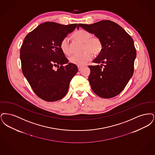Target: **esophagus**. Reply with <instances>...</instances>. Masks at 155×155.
<instances>
[{
    "instance_id": "1",
    "label": "esophagus",
    "mask_w": 155,
    "mask_h": 155,
    "mask_svg": "<svg viewBox=\"0 0 155 155\" xmlns=\"http://www.w3.org/2000/svg\"><path fill=\"white\" fill-rule=\"evenodd\" d=\"M78 70H79V71H81L83 67H82L81 66H78Z\"/></svg>"
}]
</instances>
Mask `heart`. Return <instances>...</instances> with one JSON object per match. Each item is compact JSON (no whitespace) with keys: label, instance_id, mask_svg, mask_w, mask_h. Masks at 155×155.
<instances>
[{"label":"heart","instance_id":"1","mask_svg":"<svg viewBox=\"0 0 155 155\" xmlns=\"http://www.w3.org/2000/svg\"><path fill=\"white\" fill-rule=\"evenodd\" d=\"M91 35L86 30L80 29L74 34V37L78 41L84 43L83 50L81 54H74L72 55L69 61L71 63L78 66H83L93 57V53H100L102 48V43L100 39L95 36L91 37ZM60 48L62 51L65 54H70L69 46V39L67 37L64 38L60 43Z\"/></svg>","mask_w":155,"mask_h":155}]
</instances>
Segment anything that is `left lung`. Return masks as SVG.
<instances>
[{"instance_id":"8db88e82","label":"left lung","mask_w":155,"mask_h":155,"mask_svg":"<svg viewBox=\"0 0 155 155\" xmlns=\"http://www.w3.org/2000/svg\"><path fill=\"white\" fill-rule=\"evenodd\" d=\"M79 27L94 34L102 43L100 54L93 61L101 65L88 66V81L93 91L105 98L119 94L134 73L136 50L133 39L119 25L110 20L79 24Z\"/></svg>"}]
</instances>
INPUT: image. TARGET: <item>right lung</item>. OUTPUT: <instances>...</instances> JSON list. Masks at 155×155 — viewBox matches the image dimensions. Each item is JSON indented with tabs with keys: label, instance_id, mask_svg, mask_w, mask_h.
<instances>
[{
	"label": "right lung",
	"instance_id": "add662e5",
	"mask_svg": "<svg viewBox=\"0 0 155 155\" xmlns=\"http://www.w3.org/2000/svg\"><path fill=\"white\" fill-rule=\"evenodd\" d=\"M77 25L46 22L28 34L22 43L20 50L22 73L35 93L45 101L62 99L78 71L76 65L68 63L60 48L61 41L74 31Z\"/></svg>",
	"mask_w": 155,
	"mask_h": 155
}]
</instances>
